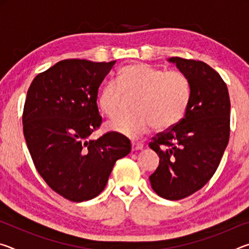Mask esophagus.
I'll return each mask as SVG.
<instances>
[{
	"label": "esophagus",
	"instance_id": "34e87169",
	"mask_svg": "<svg viewBox=\"0 0 249 249\" xmlns=\"http://www.w3.org/2000/svg\"><path fill=\"white\" fill-rule=\"evenodd\" d=\"M144 148V144L142 142H132V150H141Z\"/></svg>",
	"mask_w": 249,
	"mask_h": 249
}]
</instances>
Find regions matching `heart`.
<instances>
[{
	"label": "heart",
	"instance_id": "heart-1",
	"mask_svg": "<svg viewBox=\"0 0 249 249\" xmlns=\"http://www.w3.org/2000/svg\"><path fill=\"white\" fill-rule=\"evenodd\" d=\"M191 81L178 70L168 71L142 62L121 68L116 80L104 84L98 104L108 117L120 112L126 95H136L134 114L120 115L108 128L130 140H138L156 127L165 130L183 119L191 100Z\"/></svg>",
	"mask_w": 249,
	"mask_h": 249
}]
</instances>
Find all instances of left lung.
Returning a JSON list of instances; mask_svg holds the SVG:
<instances>
[{
    "label": "left lung",
    "mask_w": 249,
    "mask_h": 249,
    "mask_svg": "<svg viewBox=\"0 0 249 249\" xmlns=\"http://www.w3.org/2000/svg\"><path fill=\"white\" fill-rule=\"evenodd\" d=\"M169 61L190 79L191 100L180 123L151 138L160 160L149 180L159 196L175 201L199 191L215 174L230 140L231 102L224 80L205 62Z\"/></svg>",
    "instance_id": "8db88e82"
}]
</instances>
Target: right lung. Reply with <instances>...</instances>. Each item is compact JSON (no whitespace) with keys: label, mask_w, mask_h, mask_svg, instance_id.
<instances>
[{"label":"right lung","mask_w":249,"mask_h":249,"mask_svg":"<svg viewBox=\"0 0 249 249\" xmlns=\"http://www.w3.org/2000/svg\"><path fill=\"white\" fill-rule=\"evenodd\" d=\"M114 64L65 59L37 74L27 91L23 130L29 154L45 182L69 201L98 196L116 160L132 149L116 132L89 140L102 123L99 87Z\"/></svg>","instance_id":"add662e5"}]
</instances>
